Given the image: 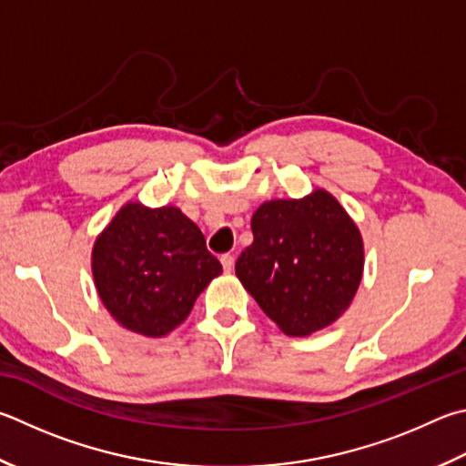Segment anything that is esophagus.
<instances>
[{
    "mask_svg": "<svg viewBox=\"0 0 466 466\" xmlns=\"http://www.w3.org/2000/svg\"><path fill=\"white\" fill-rule=\"evenodd\" d=\"M219 260H222V267H224L226 273H232V268H234V257L230 255V252H226V255L219 257Z\"/></svg>",
    "mask_w": 466,
    "mask_h": 466,
    "instance_id": "34e87169",
    "label": "esophagus"
}]
</instances>
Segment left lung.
Here are the masks:
<instances>
[{"instance_id":"1","label":"left lung","mask_w":466,"mask_h":466,"mask_svg":"<svg viewBox=\"0 0 466 466\" xmlns=\"http://www.w3.org/2000/svg\"><path fill=\"white\" fill-rule=\"evenodd\" d=\"M250 226L255 240L236 260V277L285 334L308 336L344 314L365 252L357 224L329 193L267 201Z\"/></svg>"}]
</instances>
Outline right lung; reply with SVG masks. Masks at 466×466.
Wrapping results in <instances>:
<instances>
[{
    "instance_id": "1",
    "label": "right lung",
    "mask_w": 466,
    "mask_h": 466,
    "mask_svg": "<svg viewBox=\"0 0 466 466\" xmlns=\"http://www.w3.org/2000/svg\"><path fill=\"white\" fill-rule=\"evenodd\" d=\"M101 301L124 328L165 336L189 316L198 295L222 273L199 228L177 208L128 204L93 247Z\"/></svg>"
}]
</instances>
